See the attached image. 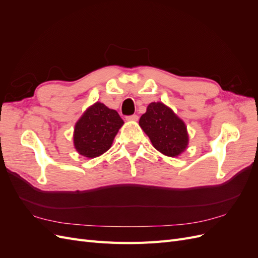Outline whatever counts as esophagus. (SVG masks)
Returning a JSON list of instances; mask_svg holds the SVG:
<instances>
[{
  "label": "esophagus",
  "instance_id": "34e87169",
  "mask_svg": "<svg viewBox=\"0 0 258 258\" xmlns=\"http://www.w3.org/2000/svg\"><path fill=\"white\" fill-rule=\"evenodd\" d=\"M126 119L128 121H137L139 119V116L138 115H130V116H127Z\"/></svg>",
  "mask_w": 258,
  "mask_h": 258
}]
</instances>
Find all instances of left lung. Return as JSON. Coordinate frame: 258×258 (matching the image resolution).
Listing matches in <instances>:
<instances>
[{
	"label": "left lung",
	"mask_w": 258,
	"mask_h": 258,
	"mask_svg": "<svg viewBox=\"0 0 258 258\" xmlns=\"http://www.w3.org/2000/svg\"><path fill=\"white\" fill-rule=\"evenodd\" d=\"M139 124L156 150L168 157H177L188 146L189 137L185 122L162 102L148 104Z\"/></svg>",
	"instance_id": "obj_1"
}]
</instances>
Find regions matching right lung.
<instances>
[{"instance_id":"add662e5","label":"right lung","mask_w":258,"mask_h":258,"mask_svg":"<svg viewBox=\"0 0 258 258\" xmlns=\"http://www.w3.org/2000/svg\"><path fill=\"white\" fill-rule=\"evenodd\" d=\"M123 120L115 110L96 102L76 121L73 142L76 152L87 158L99 157L110 150Z\"/></svg>"}]
</instances>
